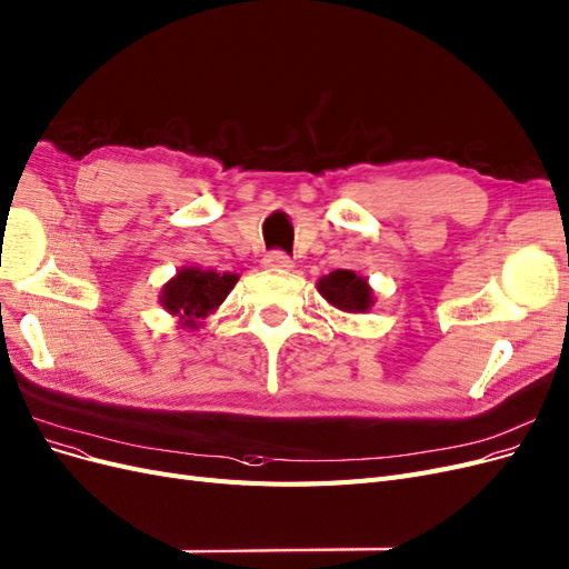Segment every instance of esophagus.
<instances>
[{"label":"esophagus","mask_w":569,"mask_h":569,"mask_svg":"<svg viewBox=\"0 0 569 569\" xmlns=\"http://www.w3.org/2000/svg\"><path fill=\"white\" fill-rule=\"evenodd\" d=\"M263 266L270 268V270H289V268H293V261H291L289 253L276 249V251H268L266 253Z\"/></svg>","instance_id":"esophagus-1"}]
</instances>
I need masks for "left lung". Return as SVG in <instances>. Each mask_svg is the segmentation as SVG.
I'll return each mask as SVG.
<instances>
[{
    "label": "left lung",
    "instance_id": "1",
    "mask_svg": "<svg viewBox=\"0 0 569 569\" xmlns=\"http://www.w3.org/2000/svg\"><path fill=\"white\" fill-rule=\"evenodd\" d=\"M322 297L346 312H365L371 306V289L367 280L358 278L352 270H331L318 282Z\"/></svg>",
    "mask_w": 569,
    "mask_h": 569
}]
</instances>
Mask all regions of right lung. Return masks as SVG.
Wrapping results in <instances>:
<instances>
[{"instance_id": "right-lung-1", "label": "right lung", "mask_w": 569, "mask_h": 569, "mask_svg": "<svg viewBox=\"0 0 569 569\" xmlns=\"http://www.w3.org/2000/svg\"><path fill=\"white\" fill-rule=\"evenodd\" d=\"M238 282L234 272H213L200 268H183L162 291V306L179 316L186 327H198V320L207 318L226 293Z\"/></svg>"}]
</instances>
